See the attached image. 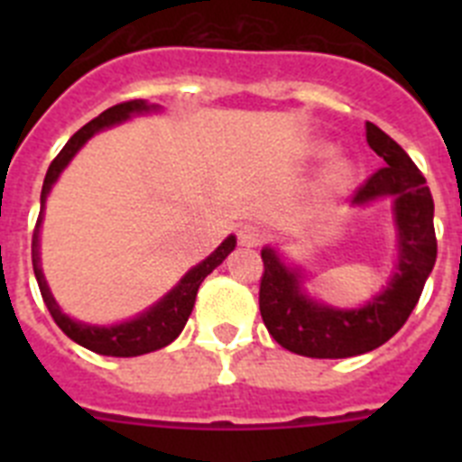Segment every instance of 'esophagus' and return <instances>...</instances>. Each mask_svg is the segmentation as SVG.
<instances>
[{"mask_svg":"<svg viewBox=\"0 0 462 462\" xmlns=\"http://www.w3.org/2000/svg\"><path fill=\"white\" fill-rule=\"evenodd\" d=\"M238 240L240 245H245V247H256V245L263 240V228H261L259 224H252V222L243 224L238 231Z\"/></svg>","mask_w":462,"mask_h":462,"instance_id":"1","label":"esophagus"}]
</instances>
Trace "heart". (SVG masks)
<instances>
[{
  "label": "heart",
  "instance_id": "1",
  "mask_svg": "<svg viewBox=\"0 0 462 462\" xmlns=\"http://www.w3.org/2000/svg\"><path fill=\"white\" fill-rule=\"evenodd\" d=\"M349 178V166L342 159H333L324 169V185L326 187H337Z\"/></svg>",
  "mask_w": 462,
  "mask_h": 462
}]
</instances>
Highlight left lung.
Masks as SVG:
<instances>
[{
  "mask_svg": "<svg viewBox=\"0 0 462 462\" xmlns=\"http://www.w3.org/2000/svg\"><path fill=\"white\" fill-rule=\"evenodd\" d=\"M368 145L386 162L352 196L354 206L391 196L398 226V268L373 300L358 310L321 305L300 287V273L287 268L273 247L261 250L263 275L259 310L277 345L310 358H349L373 352L398 333L421 298L423 284L438 259V238L432 226V203L426 178L410 154L365 122Z\"/></svg>",
  "mask_w": 462,
  "mask_h": 462,
  "instance_id": "8db88e82",
  "label": "left lung"
}]
</instances>
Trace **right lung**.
<instances>
[{
  "instance_id": "add662e5",
  "label": "right lung",
  "mask_w": 462,
  "mask_h": 462,
  "mask_svg": "<svg viewBox=\"0 0 462 462\" xmlns=\"http://www.w3.org/2000/svg\"><path fill=\"white\" fill-rule=\"evenodd\" d=\"M159 106L148 104L143 99H132L125 101V104L110 106L108 110H104L99 117H94L92 122L79 129L69 138V143L60 150L52 164L48 166L46 180H43V189H41V212L39 219H36L34 236H32V266H34L36 282H39L41 296H43V303H46L48 312L55 319V324L71 337L73 342H79L80 346L89 349V352H97L101 356H141V354H150L154 349H162V346L171 345L175 337L180 336L182 328H185L187 319H189L191 310H194L196 291L201 287V282L210 275L215 268L226 259L236 247V236H228L217 250L212 252L206 261H201L199 266L191 268L180 282L178 287L171 289L159 303H154L152 308L145 310L143 314H138L136 319L125 321V324L116 326H89L83 321L71 319L69 314H64L57 305V300L52 298L51 289L46 284V277L41 271V254H39V234H41V222H43V206H46V199L51 194L52 185L57 182L60 173L67 169V164L73 159V154L83 148L85 143L94 136L97 132L106 129V126L120 125V122L129 120L132 116L138 113H150V110H157Z\"/></svg>"
}]
</instances>
